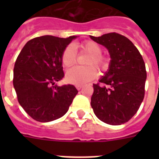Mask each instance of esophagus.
Listing matches in <instances>:
<instances>
[{
  "label": "esophagus",
  "mask_w": 159,
  "mask_h": 159,
  "mask_svg": "<svg viewBox=\"0 0 159 159\" xmlns=\"http://www.w3.org/2000/svg\"><path fill=\"white\" fill-rule=\"evenodd\" d=\"M82 87H83V86H82V85H77V86H76V88H77V90H81L82 88Z\"/></svg>",
  "instance_id": "34e87169"
}]
</instances>
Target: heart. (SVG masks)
Instances as JSON below:
<instances>
[{
    "label": "heart",
    "mask_w": 159,
    "mask_h": 159,
    "mask_svg": "<svg viewBox=\"0 0 159 159\" xmlns=\"http://www.w3.org/2000/svg\"><path fill=\"white\" fill-rule=\"evenodd\" d=\"M81 50L89 53V57L86 61V66L81 67L77 66L69 69L66 73V79L69 83L74 85H84L92 79H94L97 76V70L94 67L99 70H105L107 67L108 62L106 57L102 55V46L92 40L85 41L80 43L79 45ZM77 53L73 45L69 44L62 51L61 60L64 67H71L76 62Z\"/></svg>",
    "instance_id": "obj_1"
}]
</instances>
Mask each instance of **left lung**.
<instances>
[{
	"mask_svg": "<svg viewBox=\"0 0 159 159\" xmlns=\"http://www.w3.org/2000/svg\"><path fill=\"white\" fill-rule=\"evenodd\" d=\"M111 55L108 72L93 84L91 106L97 117L111 125L126 123L138 111L144 97L147 77L143 57L128 38L117 33L90 35Z\"/></svg>",
	"mask_w": 159,
	"mask_h": 159,
	"instance_id": "1",
	"label": "left lung"
}]
</instances>
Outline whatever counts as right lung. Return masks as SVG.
<instances>
[{
  "mask_svg": "<svg viewBox=\"0 0 159 159\" xmlns=\"http://www.w3.org/2000/svg\"><path fill=\"white\" fill-rule=\"evenodd\" d=\"M76 38L37 37L28 41L18 55L13 85L19 103L34 120L49 122L62 117L77 94L73 85H55L64 77L62 51Z\"/></svg>",
  "mask_w": 159,
  "mask_h": 159,
  "instance_id": "obj_1",
  "label": "right lung"
}]
</instances>
